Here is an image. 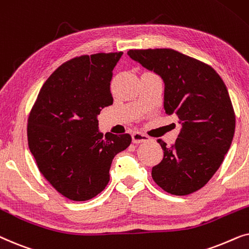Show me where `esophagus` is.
Masks as SVG:
<instances>
[{
    "label": "esophagus",
    "mask_w": 249,
    "mask_h": 249,
    "mask_svg": "<svg viewBox=\"0 0 249 249\" xmlns=\"http://www.w3.org/2000/svg\"><path fill=\"white\" fill-rule=\"evenodd\" d=\"M149 138L147 134L141 133V132H133L132 134V140H133L134 143H142V142L149 141Z\"/></svg>",
    "instance_id": "esophagus-1"
}]
</instances>
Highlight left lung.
Instances as JSON below:
<instances>
[{
    "label": "left lung",
    "mask_w": 249,
    "mask_h": 249,
    "mask_svg": "<svg viewBox=\"0 0 249 249\" xmlns=\"http://www.w3.org/2000/svg\"><path fill=\"white\" fill-rule=\"evenodd\" d=\"M127 54L163 78L165 111L182 125L172 147L157 140L164 157L152 167V178L175 196L199 190L223 163L234 135L236 115L223 79L210 65L172 49Z\"/></svg>",
    "instance_id": "left-lung-1"
}]
</instances>
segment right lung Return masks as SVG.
Returning a JSON list of instances; mask_svg holds the SVG:
<instances>
[{
    "label": "right lung",
    "instance_id": "add662e5",
    "mask_svg": "<svg viewBox=\"0 0 249 249\" xmlns=\"http://www.w3.org/2000/svg\"><path fill=\"white\" fill-rule=\"evenodd\" d=\"M123 52L66 61L39 90L28 117L29 150L43 177L62 196L85 201L104 190L112 159L131 144L130 134L100 133L101 109L112 105V71Z\"/></svg>",
    "mask_w": 249,
    "mask_h": 249
}]
</instances>
